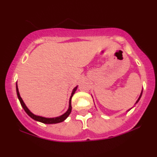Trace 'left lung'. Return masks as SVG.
<instances>
[{"mask_svg":"<svg viewBox=\"0 0 157 157\" xmlns=\"http://www.w3.org/2000/svg\"><path fill=\"white\" fill-rule=\"evenodd\" d=\"M142 92H143V90H142V91H141V94H140V96H139V98H138V99H137V101H136V103H135V104H137V103H138L139 102V99H140V98H141V95H142ZM130 109H129V110H130ZM129 110H128L127 111H129Z\"/></svg>","mask_w":157,"mask_h":157,"instance_id":"8db88e82","label":"left lung"}]
</instances>
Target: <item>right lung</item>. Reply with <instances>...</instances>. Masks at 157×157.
<instances>
[{
  "mask_svg": "<svg viewBox=\"0 0 157 157\" xmlns=\"http://www.w3.org/2000/svg\"><path fill=\"white\" fill-rule=\"evenodd\" d=\"M77 87H78V86H76L75 87L74 89H73L71 95V97L69 99V106H68V110L66 111V112L64 113L63 114H62L61 116H59V117H54V118H46V117H40V116L36 115V114H34V113H32L31 111H30L29 109H28V107L25 106V103L23 102L22 98L21 97L20 94H19V91H18L17 83H16V93H17V96H18V98L19 99V101H20V103H21V106H22L23 109H24L25 112H26L27 114L29 115L30 117L35 120V121L41 122V123L46 124H57V123H60V122L63 121L64 120L66 119V118L69 116L71 112V109H72L71 98H72V96H74V94H75V92H76V91Z\"/></svg>",
  "mask_w": 157,
  "mask_h": 157,
  "instance_id": "right-lung-1",
  "label": "right lung"
}]
</instances>
